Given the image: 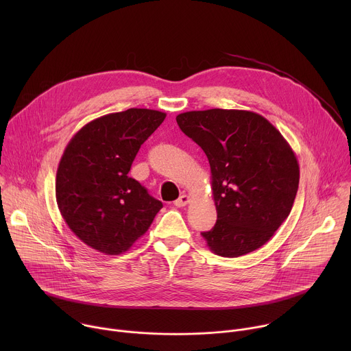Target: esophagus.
Instances as JSON below:
<instances>
[{
	"mask_svg": "<svg viewBox=\"0 0 351 351\" xmlns=\"http://www.w3.org/2000/svg\"><path fill=\"white\" fill-rule=\"evenodd\" d=\"M189 202H190L189 195H187V194H182L173 204H175L176 207H184L186 204H189Z\"/></svg>",
	"mask_w": 351,
	"mask_h": 351,
	"instance_id": "esophagus-1",
	"label": "esophagus"
}]
</instances>
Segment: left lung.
<instances>
[{"instance_id":"8db88e82","label":"left lung","mask_w":351,"mask_h":351,"mask_svg":"<svg viewBox=\"0 0 351 351\" xmlns=\"http://www.w3.org/2000/svg\"><path fill=\"white\" fill-rule=\"evenodd\" d=\"M176 122L211 167L218 219L202 233L211 252L234 258L264 245L289 217L298 189V162L289 143L252 111H190Z\"/></svg>"}]
</instances>
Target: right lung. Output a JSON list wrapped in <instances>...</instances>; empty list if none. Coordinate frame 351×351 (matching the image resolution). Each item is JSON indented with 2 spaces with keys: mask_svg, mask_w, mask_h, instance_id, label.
<instances>
[{
  "mask_svg": "<svg viewBox=\"0 0 351 351\" xmlns=\"http://www.w3.org/2000/svg\"><path fill=\"white\" fill-rule=\"evenodd\" d=\"M165 117L147 108L108 114L84 125L65 148L57 171V204L69 229L99 253L128 252L162 208L128 173L140 145Z\"/></svg>",
  "mask_w": 351,
  "mask_h": 351,
  "instance_id": "add662e5",
  "label": "right lung"
}]
</instances>
